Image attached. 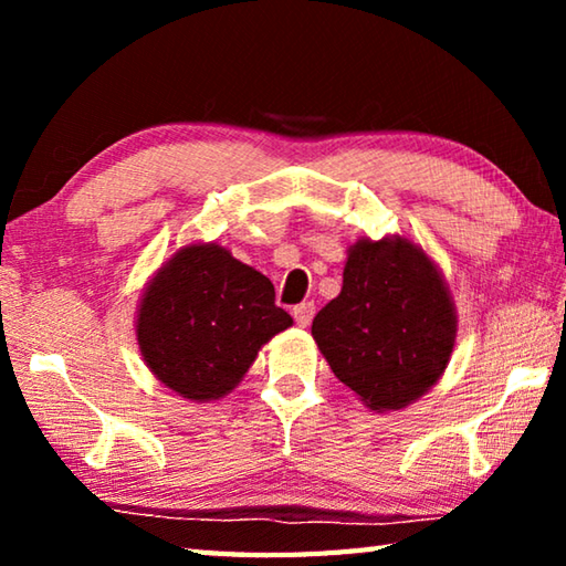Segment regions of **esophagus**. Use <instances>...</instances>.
Masks as SVG:
<instances>
[{"mask_svg":"<svg viewBox=\"0 0 566 566\" xmlns=\"http://www.w3.org/2000/svg\"><path fill=\"white\" fill-rule=\"evenodd\" d=\"M292 314H294V322L300 324V327H310V322L314 317V302L296 304L294 310H292Z\"/></svg>","mask_w":566,"mask_h":566,"instance_id":"obj_1","label":"esophagus"}]
</instances>
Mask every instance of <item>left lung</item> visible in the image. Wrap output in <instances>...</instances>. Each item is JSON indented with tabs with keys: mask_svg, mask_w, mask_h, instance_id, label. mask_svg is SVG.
I'll use <instances>...</instances> for the list:
<instances>
[{
	"mask_svg": "<svg viewBox=\"0 0 566 566\" xmlns=\"http://www.w3.org/2000/svg\"><path fill=\"white\" fill-rule=\"evenodd\" d=\"M339 296L312 337L339 381L371 411H397L432 389L457 342L444 274L409 239L361 237L347 249Z\"/></svg>",
	"mask_w": 566,
	"mask_h": 566,
	"instance_id": "obj_1",
	"label": "left lung"
}]
</instances>
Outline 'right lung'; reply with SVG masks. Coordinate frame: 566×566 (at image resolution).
<instances>
[{"label":"right lung","mask_w":566,"mask_h":566,"mask_svg":"<svg viewBox=\"0 0 566 566\" xmlns=\"http://www.w3.org/2000/svg\"><path fill=\"white\" fill-rule=\"evenodd\" d=\"M142 359L161 385L189 401L229 395L292 317L274 284L227 247H179L147 282L137 310Z\"/></svg>","instance_id":"1"}]
</instances>
